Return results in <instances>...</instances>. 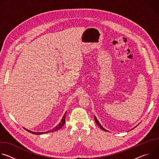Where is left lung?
Segmentation results:
<instances>
[{
  "label": "left lung",
  "instance_id": "obj_1",
  "mask_svg": "<svg viewBox=\"0 0 159 159\" xmlns=\"http://www.w3.org/2000/svg\"><path fill=\"white\" fill-rule=\"evenodd\" d=\"M94 120H95V121H96V124H97V125H98V126H99V127H100V128H101L102 130H104V131H107L106 129H104V128H103V127H102V126L101 125V124L99 123V122L98 121V119L96 118V117L95 116H94Z\"/></svg>",
  "mask_w": 159,
  "mask_h": 159
}]
</instances>
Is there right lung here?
Here are the masks:
<instances>
[{"label": "right lung", "mask_w": 159, "mask_h": 159, "mask_svg": "<svg viewBox=\"0 0 159 159\" xmlns=\"http://www.w3.org/2000/svg\"><path fill=\"white\" fill-rule=\"evenodd\" d=\"M65 116H66V113H65V115H64V116H63V118H62V119H61L60 123L56 127H55V128H53L52 129L49 130V131H46V132H34V131H30V130H29V129H26V128H25L26 131H28V132L34 134H43V133H50V132L55 131H57V130H58L59 129H60V128L64 125V124H65Z\"/></svg>", "instance_id": "add662e5"}]
</instances>
